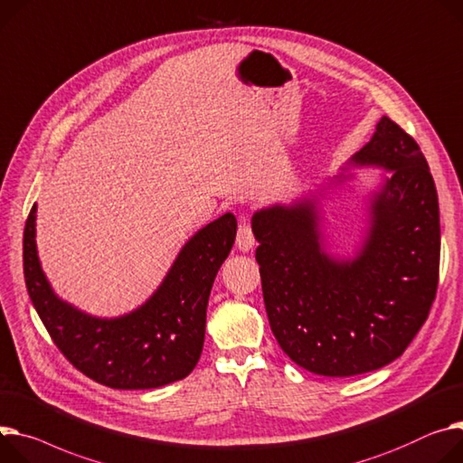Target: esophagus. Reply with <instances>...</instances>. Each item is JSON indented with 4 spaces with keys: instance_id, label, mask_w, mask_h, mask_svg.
Instances as JSON below:
<instances>
[{
    "instance_id": "obj_1",
    "label": "esophagus",
    "mask_w": 463,
    "mask_h": 463,
    "mask_svg": "<svg viewBox=\"0 0 463 463\" xmlns=\"http://www.w3.org/2000/svg\"><path fill=\"white\" fill-rule=\"evenodd\" d=\"M235 244L241 252H248L252 250L254 244H256V239H254V233H252V228H250V222H248V219H241L239 222V230H237V239H235Z\"/></svg>"
}]
</instances>
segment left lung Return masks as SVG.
I'll list each match as a JSON object with an SVG mask.
<instances>
[{
    "label": "left lung",
    "mask_w": 463,
    "mask_h": 463,
    "mask_svg": "<svg viewBox=\"0 0 463 463\" xmlns=\"http://www.w3.org/2000/svg\"><path fill=\"white\" fill-rule=\"evenodd\" d=\"M350 166L383 168L369 228L354 258L326 252L318 196L254 213L263 300L289 358L321 376L395 362L429 317L439 278V205L417 142L382 117ZM352 174L335 175L337 182Z\"/></svg>",
    "instance_id": "obj_1"
}]
</instances>
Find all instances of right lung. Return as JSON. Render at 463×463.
<instances>
[{
	"instance_id": "add662e5",
	"label": "right lung",
	"mask_w": 463,
	"mask_h": 463,
	"mask_svg": "<svg viewBox=\"0 0 463 463\" xmlns=\"http://www.w3.org/2000/svg\"><path fill=\"white\" fill-rule=\"evenodd\" d=\"M237 233L232 213L198 230L177 254L161 286L137 309L103 318L59 298L37 252V203L24 230L29 298L64 358L113 389H154L184 380L196 367L215 276Z\"/></svg>"
}]
</instances>
